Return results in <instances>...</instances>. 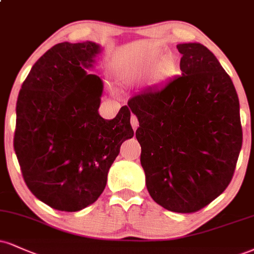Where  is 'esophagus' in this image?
I'll use <instances>...</instances> for the list:
<instances>
[{"mask_svg":"<svg viewBox=\"0 0 254 254\" xmlns=\"http://www.w3.org/2000/svg\"><path fill=\"white\" fill-rule=\"evenodd\" d=\"M130 122H131V127H132L133 131H136V130H137V127H138V119H137V117H136L135 115L131 116Z\"/></svg>","mask_w":254,"mask_h":254,"instance_id":"esophagus-1","label":"esophagus"}]
</instances>
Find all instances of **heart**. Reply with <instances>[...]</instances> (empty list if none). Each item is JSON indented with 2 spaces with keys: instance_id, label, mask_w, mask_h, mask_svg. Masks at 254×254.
<instances>
[{
  "instance_id": "b5f03b06",
  "label": "heart",
  "mask_w": 254,
  "mask_h": 254,
  "mask_svg": "<svg viewBox=\"0 0 254 254\" xmlns=\"http://www.w3.org/2000/svg\"><path fill=\"white\" fill-rule=\"evenodd\" d=\"M158 58V52L152 51L148 54L136 57L131 59L129 63L125 65V74L133 80H139V79L145 78L151 71L152 66L156 62ZM177 72V64L173 56L162 57L157 63V65L152 69V78L155 80H162L173 77Z\"/></svg>"
}]
</instances>
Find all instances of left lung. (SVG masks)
<instances>
[{
    "mask_svg": "<svg viewBox=\"0 0 254 254\" xmlns=\"http://www.w3.org/2000/svg\"><path fill=\"white\" fill-rule=\"evenodd\" d=\"M182 75L143 91L127 105L137 116L140 164L155 202L195 213L233 177L243 145L239 99L230 75L201 44H180Z\"/></svg>",
    "mask_w": 254,
    "mask_h": 254,
    "instance_id": "1",
    "label": "left lung"
}]
</instances>
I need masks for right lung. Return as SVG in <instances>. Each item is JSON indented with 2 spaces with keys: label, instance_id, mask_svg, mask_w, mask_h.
I'll return each mask as SVG.
<instances>
[{
  "label": "right lung",
  "instance_id": "add662e5",
  "mask_svg": "<svg viewBox=\"0 0 254 254\" xmlns=\"http://www.w3.org/2000/svg\"><path fill=\"white\" fill-rule=\"evenodd\" d=\"M99 45L61 42L34 64L16 103L14 150L29 190L61 212L93 203L124 140L132 138L130 109L111 121L98 114L103 82L84 68Z\"/></svg>",
  "mask_w": 254,
  "mask_h": 254
}]
</instances>
